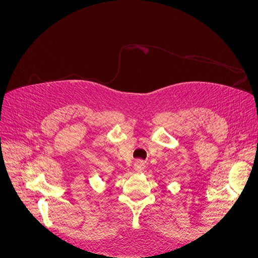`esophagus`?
<instances>
[{"mask_svg":"<svg viewBox=\"0 0 258 258\" xmlns=\"http://www.w3.org/2000/svg\"><path fill=\"white\" fill-rule=\"evenodd\" d=\"M145 169V163L141 160H139L135 163V170L137 172H142V171Z\"/></svg>","mask_w":258,"mask_h":258,"instance_id":"esophagus-1","label":"esophagus"}]
</instances>
